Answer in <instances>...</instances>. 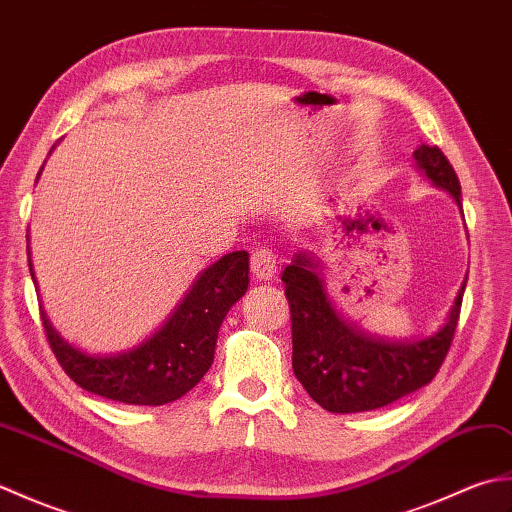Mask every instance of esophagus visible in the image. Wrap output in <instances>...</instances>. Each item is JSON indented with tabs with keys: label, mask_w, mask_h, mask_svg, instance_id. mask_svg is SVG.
Here are the masks:
<instances>
[{
	"label": "esophagus",
	"mask_w": 512,
	"mask_h": 512,
	"mask_svg": "<svg viewBox=\"0 0 512 512\" xmlns=\"http://www.w3.org/2000/svg\"><path fill=\"white\" fill-rule=\"evenodd\" d=\"M250 270H253V277L257 281H268L273 279L277 273V257L268 246H259L250 255Z\"/></svg>",
	"instance_id": "esophagus-1"
}]
</instances>
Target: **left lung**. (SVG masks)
Wrapping results in <instances>:
<instances>
[{
    "mask_svg": "<svg viewBox=\"0 0 512 512\" xmlns=\"http://www.w3.org/2000/svg\"><path fill=\"white\" fill-rule=\"evenodd\" d=\"M416 169L462 209L460 180L438 147L413 151ZM281 281L292 317V369L310 398L332 413L387 407L429 385L458 328L466 279L442 328L416 341H383L343 319L325 288L319 257L299 250Z\"/></svg>",
    "mask_w": 512,
    "mask_h": 512,
    "instance_id": "1",
    "label": "left lung"
}]
</instances>
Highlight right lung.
I'll list each match as a JSON object with an SVG mask.
<instances>
[{
	"label": "right lung",
	"mask_w": 512,
	"mask_h": 512,
	"mask_svg": "<svg viewBox=\"0 0 512 512\" xmlns=\"http://www.w3.org/2000/svg\"><path fill=\"white\" fill-rule=\"evenodd\" d=\"M28 266L37 286L30 259ZM246 290L248 253L235 250L195 277L154 334L116 354H90L65 341L43 310L41 321L54 356L76 385L125 405L158 407L182 398L209 372L220 325Z\"/></svg>",
	"instance_id": "1"
}]
</instances>
